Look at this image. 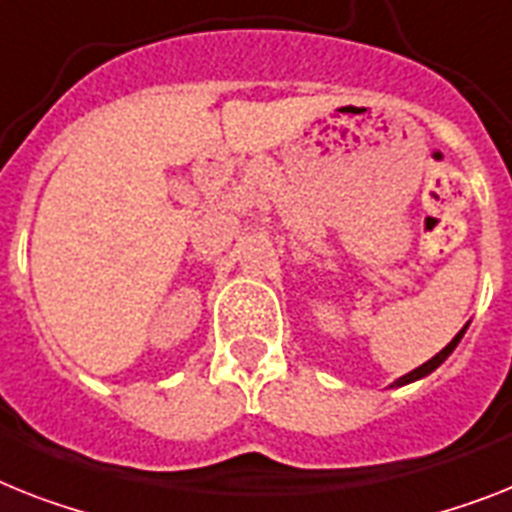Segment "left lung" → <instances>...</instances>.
<instances>
[{"label": "left lung", "mask_w": 512, "mask_h": 512, "mask_svg": "<svg viewBox=\"0 0 512 512\" xmlns=\"http://www.w3.org/2000/svg\"><path fill=\"white\" fill-rule=\"evenodd\" d=\"M466 329H468V324H466V327H463V329H460V332H458V335L453 337V340L447 342L445 348L439 350L437 356H434V358H429V361H426V363H421V366H418V369L408 371V374H405V377L395 379V382H392L390 387H403V384H411V382H416V379H424V377H429V374H432V371L437 369V366H442V363L447 361V356H450V353H453V350L458 348L460 337L466 335Z\"/></svg>", "instance_id": "obj_1"}]
</instances>
